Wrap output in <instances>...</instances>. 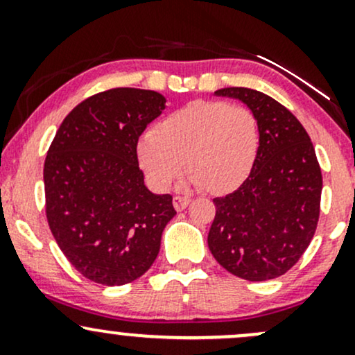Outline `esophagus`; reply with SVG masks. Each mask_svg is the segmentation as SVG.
<instances>
[{
  "label": "esophagus",
  "mask_w": 355,
  "mask_h": 355,
  "mask_svg": "<svg viewBox=\"0 0 355 355\" xmlns=\"http://www.w3.org/2000/svg\"><path fill=\"white\" fill-rule=\"evenodd\" d=\"M190 203V197H183V195H175L173 197V207L175 210L182 211L183 209H187Z\"/></svg>",
  "instance_id": "esophagus-1"
}]
</instances>
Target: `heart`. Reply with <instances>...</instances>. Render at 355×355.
I'll use <instances>...</instances> for the list:
<instances>
[{
  "label": "heart",
  "mask_w": 355,
  "mask_h": 355,
  "mask_svg": "<svg viewBox=\"0 0 355 355\" xmlns=\"http://www.w3.org/2000/svg\"><path fill=\"white\" fill-rule=\"evenodd\" d=\"M260 146L252 110L225 101L197 100L175 110L138 144L141 170L157 190H166L185 166V185L222 195L239 189L254 168Z\"/></svg>",
  "instance_id": "1"
}]
</instances>
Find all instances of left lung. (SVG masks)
Returning a JSON list of instances; mask_svg holds the SVG:
<instances>
[{
    "mask_svg": "<svg viewBox=\"0 0 355 355\" xmlns=\"http://www.w3.org/2000/svg\"><path fill=\"white\" fill-rule=\"evenodd\" d=\"M217 96L240 100L259 121L260 146L250 175L237 190L214 198L209 248L230 274L263 282L291 270L315 234L322 173L305 128L262 92L234 87Z\"/></svg>",
    "mask_w": 355,
    "mask_h": 355,
    "instance_id": "obj_1",
    "label": "left lung"
}]
</instances>
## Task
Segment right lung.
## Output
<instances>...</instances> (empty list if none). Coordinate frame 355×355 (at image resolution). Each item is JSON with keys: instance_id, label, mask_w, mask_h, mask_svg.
I'll return each mask as SVG.
<instances>
[{"instance_id": "obj_1", "label": "right lung", "mask_w": 355, "mask_h": 355, "mask_svg": "<svg viewBox=\"0 0 355 355\" xmlns=\"http://www.w3.org/2000/svg\"><path fill=\"white\" fill-rule=\"evenodd\" d=\"M165 101L152 89L96 93L68 113L48 150V225L71 266L96 284L113 287L144 275L177 214L172 195L146 189L137 157L138 138Z\"/></svg>"}]
</instances>
